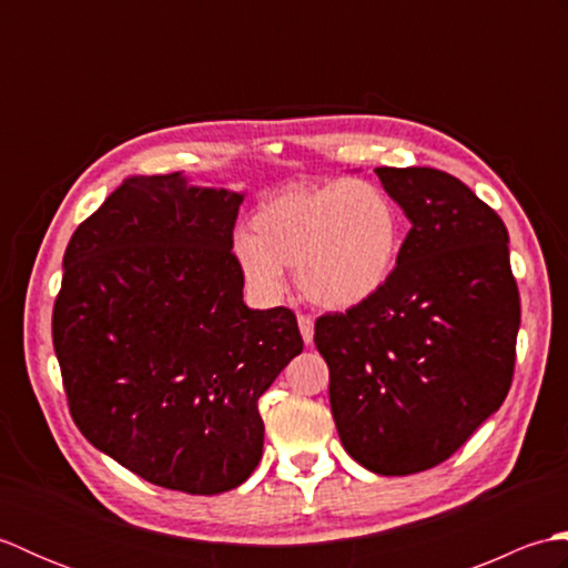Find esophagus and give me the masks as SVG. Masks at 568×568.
Returning <instances> with one entry per match:
<instances>
[{
    "instance_id": "1",
    "label": "esophagus",
    "mask_w": 568,
    "mask_h": 568,
    "mask_svg": "<svg viewBox=\"0 0 568 568\" xmlns=\"http://www.w3.org/2000/svg\"><path fill=\"white\" fill-rule=\"evenodd\" d=\"M297 327H300V334H303V342L312 344V336H315V322H312V317L297 315Z\"/></svg>"
}]
</instances>
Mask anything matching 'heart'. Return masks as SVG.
Returning <instances> with one entry per match:
<instances>
[{"label":"heart","instance_id":"b5f03b06","mask_svg":"<svg viewBox=\"0 0 568 568\" xmlns=\"http://www.w3.org/2000/svg\"><path fill=\"white\" fill-rule=\"evenodd\" d=\"M403 251L395 200L368 180H334L275 192L251 216V236L234 239V261L265 300L285 291V268L312 305L352 310L376 297Z\"/></svg>","mask_w":568,"mask_h":568}]
</instances>
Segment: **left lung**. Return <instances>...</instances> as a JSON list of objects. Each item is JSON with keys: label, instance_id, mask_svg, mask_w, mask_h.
Wrapping results in <instances>:
<instances>
[{"label": "left lung", "instance_id": "left-lung-1", "mask_svg": "<svg viewBox=\"0 0 568 568\" xmlns=\"http://www.w3.org/2000/svg\"><path fill=\"white\" fill-rule=\"evenodd\" d=\"M413 224L383 291L315 322L348 456L378 476L446 462L510 390L520 293L508 229L462 180L376 168Z\"/></svg>", "mask_w": 568, "mask_h": 568}]
</instances>
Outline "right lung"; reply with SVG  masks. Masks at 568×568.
I'll return each instance as SVG.
<instances>
[{
	"mask_svg": "<svg viewBox=\"0 0 568 568\" xmlns=\"http://www.w3.org/2000/svg\"><path fill=\"white\" fill-rule=\"evenodd\" d=\"M244 192L126 178L72 234L53 307L70 415L149 484L214 496L263 454L258 397L303 352L287 307L251 310L234 261Z\"/></svg>",
	"mask_w": 568,
	"mask_h": 568,
	"instance_id": "obj_1",
	"label": "right lung"
}]
</instances>
